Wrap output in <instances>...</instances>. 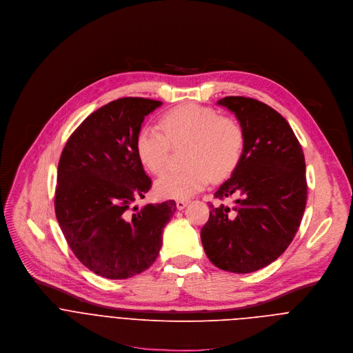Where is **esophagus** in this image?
<instances>
[{
  "mask_svg": "<svg viewBox=\"0 0 353 353\" xmlns=\"http://www.w3.org/2000/svg\"><path fill=\"white\" fill-rule=\"evenodd\" d=\"M188 204H189V200H183V199H181V200H176V208H178V210H182V208H185Z\"/></svg>",
  "mask_w": 353,
  "mask_h": 353,
  "instance_id": "obj_1",
  "label": "esophagus"
}]
</instances>
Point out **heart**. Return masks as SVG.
Wrapping results in <instances>:
<instances>
[{"label":"heart","mask_w":353,"mask_h":353,"mask_svg":"<svg viewBox=\"0 0 353 353\" xmlns=\"http://www.w3.org/2000/svg\"><path fill=\"white\" fill-rule=\"evenodd\" d=\"M160 128L143 126L136 134L137 159L152 174L160 175L168 167L170 143L189 145L182 171H172L156 182L163 199H188L203 190L213 178H225L239 165L245 150V132L241 123L221 117L216 110L185 104L165 112Z\"/></svg>","instance_id":"obj_1"}]
</instances>
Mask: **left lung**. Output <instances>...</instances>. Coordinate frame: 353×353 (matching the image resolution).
Listing matches in <instances>:
<instances>
[{"label": "left lung", "mask_w": 353, "mask_h": 353, "mask_svg": "<svg viewBox=\"0 0 353 353\" xmlns=\"http://www.w3.org/2000/svg\"><path fill=\"white\" fill-rule=\"evenodd\" d=\"M245 132L242 160L214 193L235 196L232 208L210 205L200 238L216 267L246 274L257 271L291 245L307 200L306 164L299 140L287 119L270 105L242 96L219 100Z\"/></svg>", "instance_id": "8db88e82"}]
</instances>
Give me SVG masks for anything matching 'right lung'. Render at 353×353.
Wrapping results in <instances>:
<instances>
[{
	"label": "right lung",
	"instance_id": "right-lung-1",
	"mask_svg": "<svg viewBox=\"0 0 353 353\" xmlns=\"http://www.w3.org/2000/svg\"><path fill=\"white\" fill-rule=\"evenodd\" d=\"M161 104L143 97L111 101L75 129L61 153L57 221L78 260L97 275L125 279L148 270L176 210L174 200L130 208L152 188L136 154V134Z\"/></svg>",
	"mask_w": 353,
	"mask_h": 353
}]
</instances>
